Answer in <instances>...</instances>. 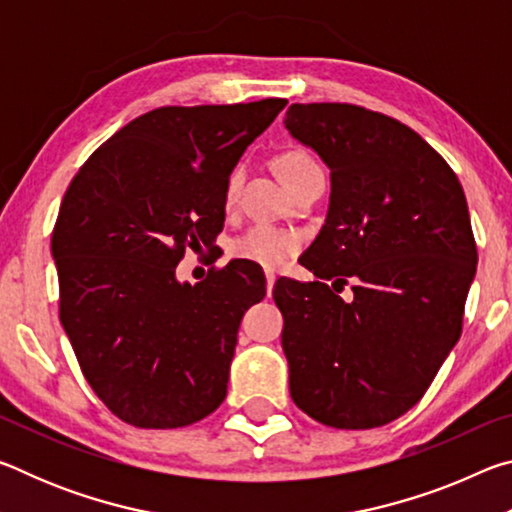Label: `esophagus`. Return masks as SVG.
<instances>
[{
    "mask_svg": "<svg viewBox=\"0 0 512 512\" xmlns=\"http://www.w3.org/2000/svg\"><path fill=\"white\" fill-rule=\"evenodd\" d=\"M275 273L273 271H266V296L271 298V293H273V287H275Z\"/></svg>",
    "mask_w": 512,
    "mask_h": 512,
    "instance_id": "esophagus-1",
    "label": "esophagus"
}]
</instances>
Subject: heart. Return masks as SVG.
<instances>
[{
	"label": "heart",
	"mask_w": 512,
	"mask_h": 512,
	"mask_svg": "<svg viewBox=\"0 0 512 512\" xmlns=\"http://www.w3.org/2000/svg\"><path fill=\"white\" fill-rule=\"evenodd\" d=\"M309 164H316L309 158L307 153L302 151H287L282 153L275 162L277 176L282 178V183H287L291 176H296L298 171H302ZM241 183V171L235 169L230 173L228 183H225V192H223V203L225 207H232L237 196V187ZM300 248V237L296 232L284 230V228H275V225H255L244 235L237 237L230 244V253L239 257V259H248V262L266 266V268H280L282 264H287V259L291 255H296V250Z\"/></svg>",
	"instance_id": "1"
}]
</instances>
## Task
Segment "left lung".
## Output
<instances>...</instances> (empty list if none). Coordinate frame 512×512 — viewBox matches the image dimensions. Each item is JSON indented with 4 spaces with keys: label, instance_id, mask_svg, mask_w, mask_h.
<instances>
[{
    "label": "left lung",
    "instance_id": "8db88e82",
    "mask_svg": "<svg viewBox=\"0 0 512 512\" xmlns=\"http://www.w3.org/2000/svg\"><path fill=\"white\" fill-rule=\"evenodd\" d=\"M284 128L332 183L325 225L300 257L318 280L280 277L273 289L289 391L327 427H381L420 402L461 336L476 273L463 187L418 133L379 112L293 103Z\"/></svg>",
    "mask_w": 512,
    "mask_h": 512
}]
</instances>
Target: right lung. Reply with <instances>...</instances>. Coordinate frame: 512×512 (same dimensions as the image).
Wrapping results in <instances>:
<instances>
[{"instance_id":"1","label":"right lung","mask_w":512,"mask_h":512,"mask_svg":"<svg viewBox=\"0 0 512 512\" xmlns=\"http://www.w3.org/2000/svg\"><path fill=\"white\" fill-rule=\"evenodd\" d=\"M287 99L167 106L133 119L67 187L51 235L60 323L92 391L133 427L176 429L219 409L241 318L266 296L248 259L178 282L212 248L223 192Z\"/></svg>"}]
</instances>
